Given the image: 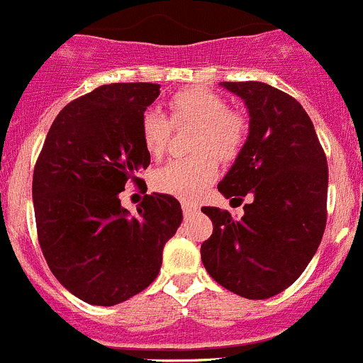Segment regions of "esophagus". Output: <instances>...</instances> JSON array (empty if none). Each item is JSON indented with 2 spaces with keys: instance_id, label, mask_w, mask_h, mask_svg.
Masks as SVG:
<instances>
[{
  "instance_id": "34e87169",
  "label": "esophagus",
  "mask_w": 363,
  "mask_h": 363,
  "mask_svg": "<svg viewBox=\"0 0 363 363\" xmlns=\"http://www.w3.org/2000/svg\"><path fill=\"white\" fill-rule=\"evenodd\" d=\"M199 210V206L194 204V202H186L182 201V213L186 215V217H189L191 213H195V211Z\"/></svg>"
}]
</instances>
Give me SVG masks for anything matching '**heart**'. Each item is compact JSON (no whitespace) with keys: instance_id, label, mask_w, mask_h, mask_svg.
Here are the masks:
<instances>
[{"instance_id":"heart-1","label":"heart","mask_w":363,"mask_h":363,"mask_svg":"<svg viewBox=\"0 0 363 363\" xmlns=\"http://www.w3.org/2000/svg\"><path fill=\"white\" fill-rule=\"evenodd\" d=\"M169 119L162 112L150 108L141 117V143L146 153L161 159L168 150L174 126H197L191 143L195 155L175 159L159 168L152 177L157 191L174 197L197 199L218 175L220 162L237 159L246 143V123L231 112L228 101L208 88L194 86L179 90L168 101Z\"/></svg>"}]
</instances>
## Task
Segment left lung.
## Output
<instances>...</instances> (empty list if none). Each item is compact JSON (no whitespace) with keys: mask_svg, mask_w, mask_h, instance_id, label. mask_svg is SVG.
Listing matches in <instances>:
<instances>
[{"mask_svg":"<svg viewBox=\"0 0 363 363\" xmlns=\"http://www.w3.org/2000/svg\"><path fill=\"white\" fill-rule=\"evenodd\" d=\"M250 110V135L218 184L226 199L253 195L244 215L202 208L213 233L201 246L211 279L235 295H279L308 267L328 220V159L302 104L259 81L224 83Z\"/></svg>","mask_w":363,"mask_h":363,"instance_id":"8db88e82","label":"left lung"}]
</instances>
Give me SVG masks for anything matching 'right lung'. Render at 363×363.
Returning <instances> with one entry per match:
<instances>
[{"label":"right lung","instance_id":"obj_1","mask_svg":"<svg viewBox=\"0 0 363 363\" xmlns=\"http://www.w3.org/2000/svg\"><path fill=\"white\" fill-rule=\"evenodd\" d=\"M159 88L112 83L77 97L57 113L35 161L32 199L45 260L72 295L94 306L146 289L181 226L172 195H145L135 215L119 199L150 164L139 126Z\"/></svg>","mask_w":363,"mask_h":363}]
</instances>
